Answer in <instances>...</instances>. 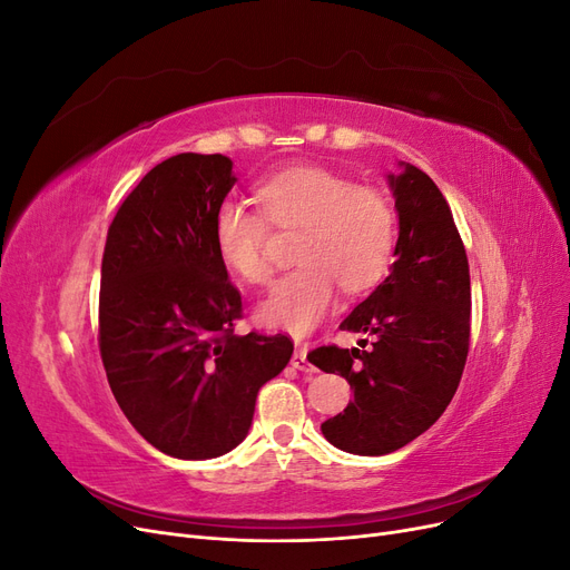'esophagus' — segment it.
Here are the masks:
<instances>
[{"instance_id": "1", "label": "esophagus", "mask_w": 570, "mask_h": 570, "mask_svg": "<svg viewBox=\"0 0 570 570\" xmlns=\"http://www.w3.org/2000/svg\"><path fill=\"white\" fill-rule=\"evenodd\" d=\"M292 368H297L302 373H316V368L308 364L306 358V347H297L295 354H292Z\"/></svg>"}]
</instances>
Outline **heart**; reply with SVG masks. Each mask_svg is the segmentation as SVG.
Returning <instances> with one entry per match:
<instances>
[{"label":"heart","instance_id":"b5f03b06","mask_svg":"<svg viewBox=\"0 0 570 570\" xmlns=\"http://www.w3.org/2000/svg\"><path fill=\"white\" fill-rule=\"evenodd\" d=\"M258 214L239 199H223L214 214V247L239 281L262 285L271 275L268 223L299 228L297 268L258 302L256 318L273 331L306 335L331 312L337 285L361 292L383 278L396 243L390 197L323 166H292L256 185Z\"/></svg>","mask_w":570,"mask_h":570}]
</instances>
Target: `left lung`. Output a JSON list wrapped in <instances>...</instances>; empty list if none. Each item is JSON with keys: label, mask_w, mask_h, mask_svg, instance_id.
I'll return each mask as SVG.
<instances>
[{"label": "left lung", "mask_w": 570, "mask_h": 570, "mask_svg": "<svg viewBox=\"0 0 570 570\" xmlns=\"http://www.w3.org/2000/svg\"><path fill=\"white\" fill-rule=\"evenodd\" d=\"M387 185L400 218L394 264L340 323L342 331L371 335L373 347L308 354L314 366L354 387L347 409L321 430L337 450L358 456L402 450L442 416L471 337L469 258L450 204L421 168L404 161L400 174H387Z\"/></svg>", "instance_id": "1"}]
</instances>
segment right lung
Masks as SVG:
<instances>
[{"label":"right lung","mask_w":570,"mask_h":570,"mask_svg":"<svg viewBox=\"0 0 570 570\" xmlns=\"http://www.w3.org/2000/svg\"><path fill=\"white\" fill-rule=\"evenodd\" d=\"M237 183L223 154H176L120 204L101 258L99 352L130 425L159 452L204 461L249 433L256 394L292 356L285 335H235L243 299L214 247Z\"/></svg>","instance_id":"obj_1"}]
</instances>
